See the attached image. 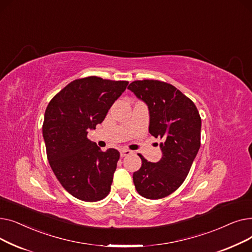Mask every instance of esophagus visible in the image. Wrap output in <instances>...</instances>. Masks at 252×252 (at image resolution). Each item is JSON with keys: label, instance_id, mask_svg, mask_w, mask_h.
Masks as SVG:
<instances>
[{"label": "esophagus", "instance_id": "obj_1", "mask_svg": "<svg viewBox=\"0 0 252 252\" xmlns=\"http://www.w3.org/2000/svg\"><path fill=\"white\" fill-rule=\"evenodd\" d=\"M133 152H131L130 150H128V149H123V150H121V156L122 157H125V156H127V155H129V154H131Z\"/></svg>", "mask_w": 252, "mask_h": 252}]
</instances>
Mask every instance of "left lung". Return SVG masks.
<instances>
[{
    "mask_svg": "<svg viewBox=\"0 0 252 252\" xmlns=\"http://www.w3.org/2000/svg\"><path fill=\"white\" fill-rule=\"evenodd\" d=\"M127 89L148 106L149 133L164 141L158 162L139 154L142 166L133 175L135 187L145 198L160 199L175 192L189 174L200 148L201 117L192 100L170 84L144 79Z\"/></svg>",
    "mask_w": 252,
    "mask_h": 252,
    "instance_id": "8db88e82",
    "label": "left lung"
}]
</instances>
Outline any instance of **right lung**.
<instances>
[{"mask_svg":"<svg viewBox=\"0 0 252 252\" xmlns=\"http://www.w3.org/2000/svg\"><path fill=\"white\" fill-rule=\"evenodd\" d=\"M127 84L98 76L75 79L47 106L43 137L49 163L62 187L79 200L99 201L110 192L119 152L101 151L87 136Z\"/></svg>","mask_w":252,"mask_h":252,"instance_id":"right-lung-1","label":"right lung"}]
</instances>
